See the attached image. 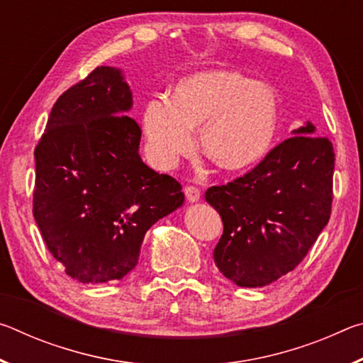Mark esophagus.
Masks as SVG:
<instances>
[{
    "label": "esophagus",
    "mask_w": 363,
    "mask_h": 363,
    "mask_svg": "<svg viewBox=\"0 0 363 363\" xmlns=\"http://www.w3.org/2000/svg\"><path fill=\"white\" fill-rule=\"evenodd\" d=\"M184 194H186V199H187L189 203H196V201H199L200 196H201L200 190L194 187V186H187L186 189H184Z\"/></svg>",
    "instance_id": "esophagus-1"
}]
</instances>
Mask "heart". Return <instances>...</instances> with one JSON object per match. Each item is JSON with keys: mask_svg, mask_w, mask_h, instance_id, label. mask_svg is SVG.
Segmentation results:
<instances>
[{"mask_svg": "<svg viewBox=\"0 0 363 363\" xmlns=\"http://www.w3.org/2000/svg\"><path fill=\"white\" fill-rule=\"evenodd\" d=\"M280 99L272 86L235 70H205L184 77L168 99H152L143 113L147 150L171 167L194 147L219 169L237 173L261 162L280 126Z\"/></svg>", "mask_w": 363, "mask_h": 363, "instance_id": "heart-1", "label": "heart"}]
</instances>
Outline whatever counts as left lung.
I'll use <instances>...</instances> for the list:
<instances>
[{"mask_svg":"<svg viewBox=\"0 0 363 363\" xmlns=\"http://www.w3.org/2000/svg\"><path fill=\"white\" fill-rule=\"evenodd\" d=\"M291 136L248 174L205 194L224 224L214 262L238 286H266L291 272L328 224L333 144L311 121Z\"/></svg>","mask_w":363,"mask_h":363,"instance_id":"left-lung-1","label":"left lung"}]
</instances>
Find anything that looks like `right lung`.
<instances>
[{
  "label": "right lung",
  "mask_w": 363,
  "mask_h": 363,
  "mask_svg": "<svg viewBox=\"0 0 363 363\" xmlns=\"http://www.w3.org/2000/svg\"><path fill=\"white\" fill-rule=\"evenodd\" d=\"M121 69L97 67L59 97L35 149L33 218L65 274L83 284L136 267L145 232L184 205L181 184L139 155Z\"/></svg>",
  "instance_id": "obj_1"
}]
</instances>
